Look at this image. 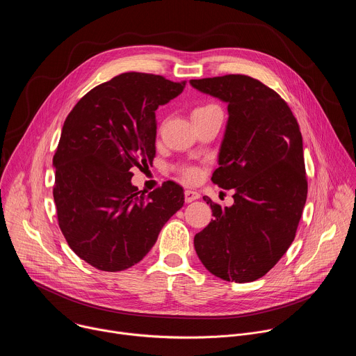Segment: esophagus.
Wrapping results in <instances>:
<instances>
[{"mask_svg":"<svg viewBox=\"0 0 356 356\" xmlns=\"http://www.w3.org/2000/svg\"><path fill=\"white\" fill-rule=\"evenodd\" d=\"M197 198H200V193H198V191L190 190V188L184 191V200H186V202H191V201H194V200H197Z\"/></svg>","mask_w":356,"mask_h":356,"instance_id":"obj_1","label":"esophagus"}]
</instances>
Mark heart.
Returning <instances> with one entry per match:
<instances>
[{
    "label": "heart",
    "instance_id": "obj_1",
    "mask_svg": "<svg viewBox=\"0 0 356 356\" xmlns=\"http://www.w3.org/2000/svg\"><path fill=\"white\" fill-rule=\"evenodd\" d=\"M211 110H217V107H216V106H213V104L200 106V107H197V108H194V110H193L191 117H193V115H195V114H201V113L211 111ZM179 175H180V177H181L183 180H186L187 183H193V181H195V180L198 179L200 172H198L195 168H193V166H181V168H179Z\"/></svg>",
    "mask_w": 356,
    "mask_h": 356
}]
</instances>
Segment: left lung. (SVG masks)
Instances as JSON below:
<instances>
[{
    "mask_svg": "<svg viewBox=\"0 0 356 356\" xmlns=\"http://www.w3.org/2000/svg\"><path fill=\"white\" fill-rule=\"evenodd\" d=\"M228 104V124L213 183L234 188V204L213 210L194 236L200 261L217 277L246 283L265 276L284 255L307 200L298 122L270 87L245 74L190 80Z\"/></svg>",
    "mask_w": 356,
    "mask_h": 356,
    "instance_id": "left-lung-1",
    "label": "left lung"
}]
</instances>
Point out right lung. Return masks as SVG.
<instances>
[{"mask_svg":"<svg viewBox=\"0 0 356 356\" xmlns=\"http://www.w3.org/2000/svg\"><path fill=\"white\" fill-rule=\"evenodd\" d=\"M184 87L158 74L122 73L90 90L65 121L54 156L58 222L76 255L98 270L142 261L183 207L179 184L139 194L131 169L154 162L155 111Z\"/></svg>","mask_w":356,"mask_h":356,"instance_id":"1","label":"right lung"}]
</instances>
